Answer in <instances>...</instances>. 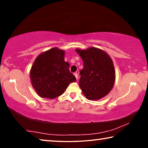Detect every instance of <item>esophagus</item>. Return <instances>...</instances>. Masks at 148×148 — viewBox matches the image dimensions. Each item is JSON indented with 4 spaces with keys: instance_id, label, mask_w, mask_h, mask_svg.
<instances>
[{
    "instance_id": "1",
    "label": "esophagus",
    "mask_w": 148,
    "mask_h": 148,
    "mask_svg": "<svg viewBox=\"0 0 148 148\" xmlns=\"http://www.w3.org/2000/svg\"><path fill=\"white\" fill-rule=\"evenodd\" d=\"M74 76H75V77H76V79H78V74H77V73H76V72H75V73L74 74Z\"/></svg>"
}]
</instances>
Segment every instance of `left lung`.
I'll list each match as a JSON object with an SVG mask.
<instances>
[{"label": "left lung", "instance_id": "obj_1", "mask_svg": "<svg viewBox=\"0 0 148 148\" xmlns=\"http://www.w3.org/2000/svg\"><path fill=\"white\" fill-rule=\"evenodd\" d=\"M84 62L80 71V88L88 100H99L111 91L115 82L113 61L106 52L91 47L86 50L76 49Z\"/></svg>", "mask_w": 148, "mask_h": 148}]
</instances>
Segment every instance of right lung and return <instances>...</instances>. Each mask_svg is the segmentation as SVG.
Segmentation results:
<instances>
[{"label":"right lung","instance_id":"right-lung-1","mask_svg":"<svg viewBox=\"0 0 148 148\" xmlns=\"http://www.w3.org/2000/svg\"><path fill=\"white\" fill-rule=\"evenodd\" d=\"M64 51L54 47L37 57L30 72L31 82L40 97L50 99L63 93L72 82L76 81L70 72Z\"/></svg>","mask_w":148,"mask_h":148}]
</instances>
